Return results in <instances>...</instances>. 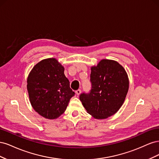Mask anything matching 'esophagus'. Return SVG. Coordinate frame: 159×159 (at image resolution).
<instances>
[{
  "label": "esophagus",
  "instance_id": "34e87169",
  "mask_svg": "<svg viewBox=\"0 0 159 159\" xmlns=\"http://www.w3.org/2000/svg\"><path fill=\"white\" fill-rule=\"evenodd\" d=\"M75 93L77 95H79L81 93V89H78L75 91Z\"/></svg>",
  "mask_w": 159,
  "mask_h": 159
}]
</instances>
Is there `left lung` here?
<instances>
[{
  "label": "left lung",
  "mask_w": 159,
  "mask_h": 159,
  "mask_svg": "<svg viewBox=\"0 0 159 159\" xmlns=\"http://www.w3.org/2000/svg\"><path fill=\"white\" fill-rule=\"evenodd\" d=\"M91 71V91L81 93L80 99L94 118L106 119L122 106L129 90L128 75L121 65L111 60H102Z\"/></svg>",
  "instance_id": "left-lung-1"
}]
</instances>
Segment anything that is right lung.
Segmentation results:
<instances>
[{"label": "right lung", "mask_w": 159, "mask_h": 159, "mask_svg": "<svg viewBox=\"0 0 159 159\" xmlns=\"http://www.w3.org/2000/svg\"><path fill=\"white\" fill-rule=\"evenodd\" d=\"M27 90L33 109L46 119L59 117L75 95L64 75V68L56 58L44 59L28 75Z\"/></svg>", "instance_id": "obj_1"}]
</instances>
